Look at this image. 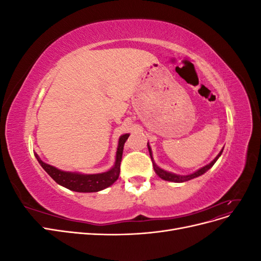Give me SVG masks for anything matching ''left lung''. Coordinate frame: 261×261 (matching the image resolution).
Returning a JSON list of instances; mask_svg holds the SVG:
<instances>
[{"instance_id":"obj_1","label":"left lung","mask_w":261,"mask_h":261,"mask_svg":"<svg viewBox=\"0 0 261 261\" xmlns=\"http://www.w3.org/2000/svg\"><path fill=\"white\" fill-rule=\"evenodd\" d=\"M148 145V150H149V153H150V156H151V160H152V164H153V169H154V172L156 173V175L159 176L160 178L164 179V180H170V181H175V183H183V181H186V180H189V179H193L195 177H198L200 175H202L203 173H206L210 168L213 167V164H215L217 162V160L219 159V156L222 154V151L223 149L221 150L220 153L215 158V160L211 161L209 164L204 165L203 168L199 169L198 171H196L195 173H193V174H189V175H177V174H174V173H171V172H168V171H164L163 169L159 168L158 165L154 163L153 161V158H152V152H151V148H150L149 146V143L147 144Z\"/></svg>"}]
</instances>
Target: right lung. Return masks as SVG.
<instances>
[{
	"label": "right lung",
	"instance_id": "1",
	"mask_svg": "<svg viewBox=\"0 0 261 261\" xmlns=\"http://www.w3.org/2000/svg\"><path fill=\"white\" fill-rule=\"evenodd\" d=\"M128 137L129 134H125V135H122L120 139H118L115 163L113 165V168L107 172L98 173V174H82V173L78 172L62 171L52 167L50 164L44 163L37 153H35V156L37 158L38 162L40 163L43 170L48 173L59 185L66 187L67 189H70V191L73 192L94 193L111 186L118 178V175H120V165L122 161L124 144Z\"/></svg>",
	"mask_w": 261,
	"mask_h": 261
}]
</instances>
